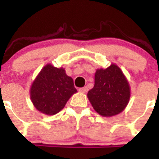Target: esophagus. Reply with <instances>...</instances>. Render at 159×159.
<instances>
[{"label": "esophagus", "mask_w": 159, "mask_h": 159, "mask_svg": "<svg viewBox=\"0 0 159 159\" xmlns=\"http://www.w3.org/2000/svg\"><path fill=\"white\" fill-rule=\"evenodd\" d=\"M79 91H80V92H81V93H86V92L88 91V87H84V88H80Z\"/></svg>", "instance_id": "esophagus-1"}]
</instances>
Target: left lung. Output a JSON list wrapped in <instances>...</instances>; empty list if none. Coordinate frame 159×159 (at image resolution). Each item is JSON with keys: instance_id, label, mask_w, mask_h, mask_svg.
<instances>
[{"instance_id": "8db88e82", "label": "left lung", "mask_w": 159, "mask_h": 159, "mask_svg": "<svg viewBox=\"0 0 159 159\" xmlns=\"http://www.w3.org/2000/svg\"><path fill=\"white\" fill-rule=\"evenodd\" d=\"M130 97L129 82L116 64L96 70L95 85L88 92V98L99 115L111 117L121 113L128 104Z\"/></svg>"}]
</instances>
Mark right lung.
Masks as SVG:
<instances>
[{
	"label": "right lung",
	"instance_id": "add662e5",
	"mask_svg": "<svg viewBox=\"0 0 159 159\" xmlns=\"http://www.w3.org/2000/svg\"><path fill=\"white\" fill-rule=\"evenodd\" d=\"M77 92L71 77L63 67L46 64L30 88V99L40 112L54 116L65 107L67 100Z\"/></svg>",
	"mask_w": 159,
	"mask_h": 159
}]
</instances>
